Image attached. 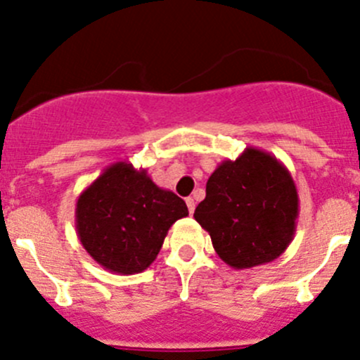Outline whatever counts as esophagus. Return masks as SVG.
<instances>
[{"mask_svg":"<svg viewBox=\"0 0 360 360\" xmlns=\"http://www.w3.org/2000/svg\"><path fill=\"white\" fill-rule=\"evenodd\" d=\"M186 205H188V210H190V214L195 212V200L191 197L186 198Z\"/></svg>","mask_w":360,"mask_h":360,"instance_id":"1","label":"esophagus"}]
</instances>
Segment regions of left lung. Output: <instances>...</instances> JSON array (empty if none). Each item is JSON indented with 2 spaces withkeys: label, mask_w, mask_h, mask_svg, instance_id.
Here are the masks:
<instances>
[{
  "label": "left lung",
  "mask_w": 360,
  "mask_h": 360,
  "mask_svg": "<svg viewBox=\"0 0 360 360\" xmlns=\"http://www.w3.org/2000/svg\"><path fill=\"white\" fill-rule=\"evenodd\" d=\"M300 198L288 167L257 148L210 174L193 217L235 270L277 259L294 238Z\"/></svg>",
  "instance_id": "obj_1"
}]
</instances>
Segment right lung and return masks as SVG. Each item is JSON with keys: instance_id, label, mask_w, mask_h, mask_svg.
<instances>
[{"instance_id": "obj_1", "label": "right lung", "mask_w": 360, "mask_h": 360, "mask_svg": "<svg viewBox=\"0 0 360 360\" xmlns=\"http://www.w3.org/2000/svg\"><path fill=\"white\" fill-rule=\"evenodd\" d=\"M188 216L183 198L129 162L106 167L76 200V233L104 270L134 275L157 259L169 228Z\"/></svg>"}]
</instances>
